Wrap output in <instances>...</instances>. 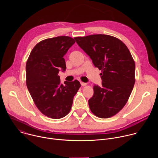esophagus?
<instances>
[{"label": "esophagus", "instance_id": "esophagus-1", "mask_svg": "<svg viewBox=\"0 0 158 158\" xmlns=\"http://www.w3.org/2000/svg\"><path fill=\"white\" fill-rule=\"evenodd\" d=\"M81 84L82 86H85L87 85V83L83 82H81Z\"/></svg>", "mask_w": 158, "mask_h": 158}]
</instances>
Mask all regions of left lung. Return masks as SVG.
<instances>
[{"label":"left lung","instance_id":"1","mask_svg":"<svg viewBox=\"0 0 158 158\" xmlns=\"http://www.w3.org/2000/svg\"><path fill=\"white\" fill-rule=\"evenodd\" d=\"M74 39L102 71V85H94V95L89 99L90 109L101 118L114 116L126 104L135 83V62L128 48L118 38L108 35Z\"/></svg>","mask_w":158,"mask_h":158}]
</instances>
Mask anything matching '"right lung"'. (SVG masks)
I'll use <instances>...</instances> for the list:
<instances>
[{"label":"right lung","mask_w":158,"mask_h":158,"mask_svg":"<svg viewBox=\"0 0 158 158\" xmlns=\"http://www.w3.org/2000/svg\"><path fill=\"white\" fill-rule=\"evenodd\" d=\"M74 39L59 36L39 42L26 63V84L37 107L43 114L60 119L69 113L80 82L60 83V71L66 69L64 55L75 43Z\"/></svg>","instance_id":"right-lung-1"}]
</instances>
